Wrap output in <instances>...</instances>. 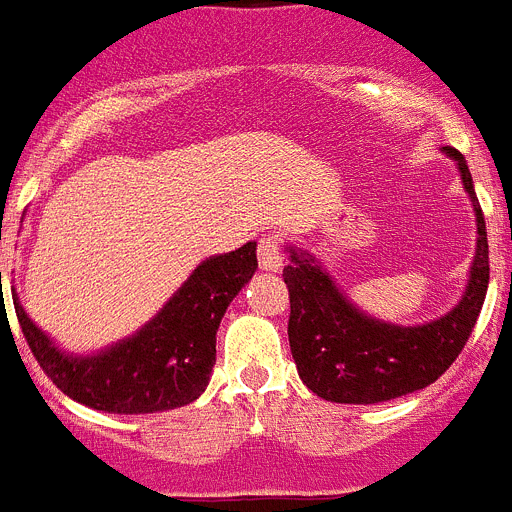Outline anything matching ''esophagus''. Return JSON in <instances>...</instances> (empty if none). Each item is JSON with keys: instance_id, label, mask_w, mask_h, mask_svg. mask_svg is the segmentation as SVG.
I'll use <instances>...</instances> for the list:
<instances>
[{"instance_id": "esophagus-1", "label": "esophagus", "mask_w": 512, "mask_h": 512, "mask_svg": "<svg viewBox=\"0 0 512 512\" xmlns=\"http://www.w3.org/2000/svg\"><path fill=\"white\" fill-rule=\"evenodd\" d=\"M281 243L274 233H266V236L259 238V264L264 271H279L281 269Z\"/></svg>"}]
</instances>
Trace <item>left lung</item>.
Instances as JSON below:
<instances>
[{"mask_svg":"<svg viewBox=\"0 0 512 512\" xmlns=\"http://www.w3.org/2000/svg\"><path fill=\"white\" fill-rule=\"evenodd\" d=\"M459 167L477 220V248L462 299L426 325H391L360 312L337 289L312 253L289 246V345L299 378L335 403H381L431 386L457 360L480 317L490 281L487 231L472 175L462 154L442 147Z\"/></svg>","mask_w":512,"mask_h":512,"instance_id":"8db88e82","label":"left lung"}]
</instances>
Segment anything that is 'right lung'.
<instances>
[{"label": "right lung", "mask_w": 512, "mask_h": 512, "mask_svg": "<svg viewBox=\"0 0 512 512\" xmlns=\"http://www.w3.org/2000/svg\"><path fill=\"white\" fill-rule=\"evenodd\" d=\"M256 266L253 241L210 256L154 320L96 355L63 353L27 317L17 294L14 312L32 355L65 396L109 414H154L192 403L205 391L215 365V332Z\"/></svg>", "instance_id": "obj_1"}]
</instances>
